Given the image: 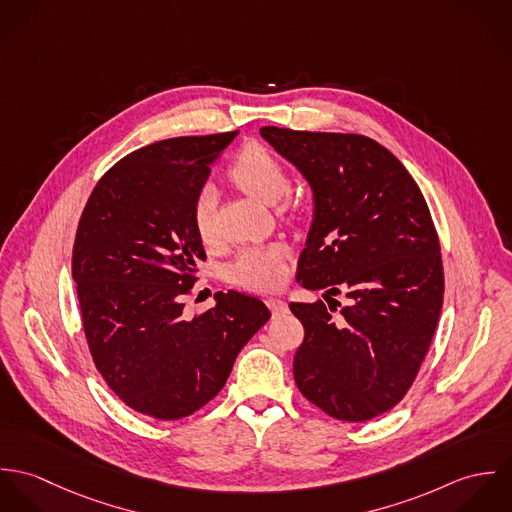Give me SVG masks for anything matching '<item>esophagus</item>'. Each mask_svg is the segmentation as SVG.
<instances>
[{
	"label": "esophagus",
	"mask_w": 512,
	"mask_h": 512,
	"mask_svg": "<svg viewBox=\"0 0 512 512\" xmlns=\"http://www.w3.org/2000/svg\"><path fill=\"white\" fill-rule=\"evenodd\" d=\"M266 305L272 309L274 315H284V313H288V303H286L284 299L268 297V299H266Z\"/></svg>",
	"instance_id": "34e87169"
}]
</instances>
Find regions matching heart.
Segmentation results:
<instances>
[{
	"label": "heart",
	"mask_w": 512,
	"mask_h": 512,
	"mask_svg": "<svg viewBox=\"0 0 512 512\" xmlns=\"http://www.w3.org/2000/svg\"><path fill=\"white\" fill-rule=\"evenodd\" d=\"M228 179L252 199L278 205L280 213H295V203L286 195L290 175L286 165L262 144H246L228 165ZM193 224L203 242L217 238L215 195L203 187L193 201ZM288 248L280 242L256 244L242 248L228 264V280L240 288L254 292H272L286 278L284 258Z\"/></svg>",
	"instance_id": "heart-1"
}]
</instances>
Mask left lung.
Instances as JSON below:
<instances>
[{
  "mask_svg": "<svg viewBox=\"0 0 512 512\" xmlns=\"http://www.w3.org/2000/svg\"><path fill=\"white\" fill-rule=\"evenodd\" d=\"M309 181L315 219L295 280L327 303H290L303 325L299 392L325 414L366 422L394 408L428 355L443 305L438 230L396 155L359 134L260 128ZM346 293V303L332 295Z\"/></svg>",
  "mask_w": 512,
  "mask_h": 512,
  "instance_id": "left-lung-1",
  "label": "left lung"
}]
</instances>
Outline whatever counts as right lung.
Listing matches in <instances>:
<instances>
[{"label":"right lung","instance_id":"add662e5","mask_svg":"<svg viewBox=\"0 0 512 512\" xmlns=\"http://www.w3.org/2000/svg\"><path fill=\"white\" fill-rule=\"evenodd\" d=\"M238 132L140 147L112 165L78 220L73 280L92 361L132 410L181 420L211 402L242 347L270 319L252 295L215 293L193 319L203 240L193 201Z\"/></svg>","mask_w":512,"mask_h":512}]
</instances>
